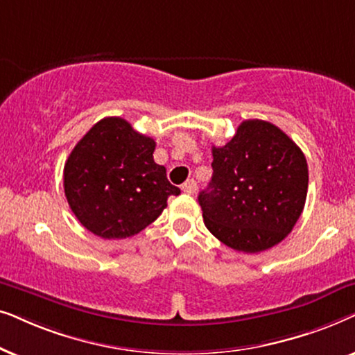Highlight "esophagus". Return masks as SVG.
Instances as JSON below:
<instances>
[{
	"mask_svg": "<svg viewBox=\"0 0 355 355\" xmlns=\"http://www.w3.org/2000/svg\"><path fill=\"white\" fill-rule=\"evenodd\" d=\"M182 190L185 191L187 195H193V193L196 191V182L193 180V178H191V180H187V182L182 185Z\"/></svg>",
	"mask_w": 355,
	"mask_h": 355,
	"instance_id": "obj_1",
	"label": "esophagus"
}]
</instances>
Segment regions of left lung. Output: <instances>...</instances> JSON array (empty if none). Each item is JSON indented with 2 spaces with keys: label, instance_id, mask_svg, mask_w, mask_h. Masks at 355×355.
Listing matches in <instances>:
<instances>
[{
  "label": "left lung",
  "instance_id": "left-lung-1",
  "mask_svg": "<svg viewBox=\"0 0 355 355\" xmlns=\"http://www.w3.org/2000/svg\"><path fill=\"white\" fill-rule=\"evenodd\" d=\"M212 178L198 196L207 230L227 247L258 253L282 242L304 211L309 167L276 125L245 120L222 148L212 146Z\"/></svg>",
  "mask_w": 355,
  "mask_h": 355
}]
</instances>
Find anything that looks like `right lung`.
Here are the masks:
<instances>
[{
	"label": "right lung",
	"instance_id": "add662e5",
	"mask_svg": "<svg viewBox=\"0 0 355 355\" xmlns=\"http://www.w3.org/2000/svg\"><path fill=\"white\" fill-rule=\"evenodd\" d=\"M155 141L120 116L97 121L64 164L68 205L89 232L107 240L133 237L162 214L180 188L154 162Z\"/></svg>",
	"mask_w": 355,
	"mask_h": 355
}]
</instances>
